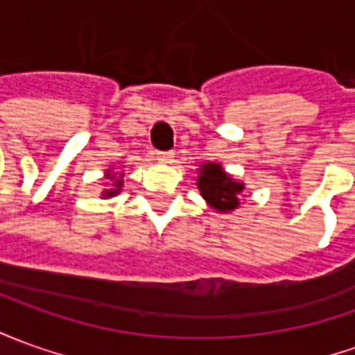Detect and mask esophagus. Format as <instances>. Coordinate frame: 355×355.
<instances>
[{
	"instance_id": "obj_1",
	"label": "esophagus",
	"mask_w": 355,
	"mask_h": 355,
	"mask_svg": "<svg viewBox=\"0 0 355 355\" xmlns=\"http://www.w3.org/2000/svg\"><path fill=\"white\" fill-rule=\"evenodd\" d=\"M154 160H158L160 164H172L173 154L172 153H154Z\"/></svg>"
}]
</instances>
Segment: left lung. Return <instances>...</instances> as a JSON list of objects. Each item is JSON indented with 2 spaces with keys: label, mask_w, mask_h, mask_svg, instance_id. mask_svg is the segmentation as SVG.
<instances>
[{
  "label": "left lung",
  "mask_w": 355,
  "mask_h": 355,
  "mask_svg": "<svg viewBox=\"0 0 355 355\" xmlns=\"http://www.w3.org/2000/svg\"><path fill=\"white\" fill-rule=\"evenodd\" d=\"M197 187L210 209L228 214L239 209V199L245 189V183L230 175L222 168V164L205 162L197 168Z\"/></svg>",
  "instance_id": "1"
}]
</instances>
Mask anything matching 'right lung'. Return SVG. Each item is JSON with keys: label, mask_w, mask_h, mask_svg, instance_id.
Wrapping results in <instances>:
<instances>
[{"label": "right lung", "mask_w": 355, "mask_h": 355, "mask_svg": "<svg viewBox=\"0 0 355 355\" xmlns=\"http://www.w3.org/2000/svg\"><path fill=\"white\" fill-rule=\"evenodd\" d=\"M104 178L112 183H107L110 187L100 193V195H102L100 199H112V197L119 195V193H121V187H123V173H116L114 172V168H107L106 172H104Z\"/></svg>", "instance_id": "obj_1"}]
</instances>
